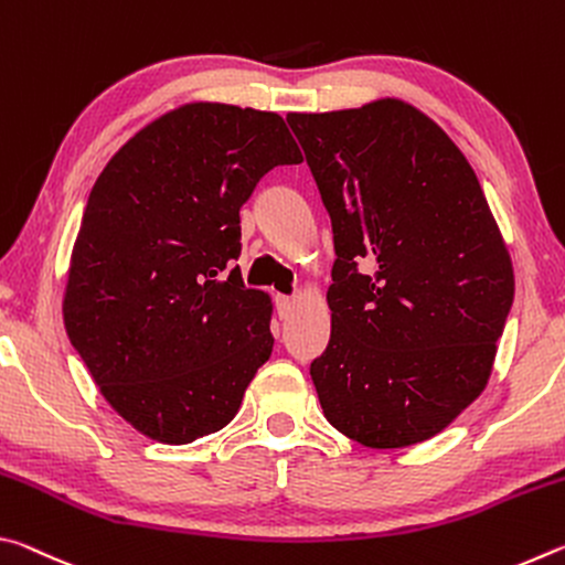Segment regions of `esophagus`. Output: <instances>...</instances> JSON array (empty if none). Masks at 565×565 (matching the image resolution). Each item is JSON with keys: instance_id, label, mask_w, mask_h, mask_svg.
<instances>
[{"instance_id": "1", "label": "esophagus", "mask_w": 565, "mask_h": 565, "mask_svg": "<svg viewBox=\"0 0 565 565\" xmlns=\"http://www.w3.org/2000/svg\"><path fill=\"white\" fill-rule=\"evenodd\" d=\"M291 309H294V299H291V296H284V294L276 296V311H279L281 319L289 317Z\"/></svg>"}]
</instances>
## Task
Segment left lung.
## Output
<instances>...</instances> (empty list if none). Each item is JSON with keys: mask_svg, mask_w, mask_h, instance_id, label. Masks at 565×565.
<instances>
[{"mask_svg": "<svg viewBox=\"0 0 565 565\" xmlns=\"http://www.w3.org/2000/svg\"><path fill=\"white\" fill-rule=\"evenodd\" d=\"M333 228L323 416L369 448L451 424L489 384L513 266L471 164L401 99L289 114ZM364 266L358 269V264Z\"/></svg>", "mask_w": 565, "mask_h": 565, "instance_id": "1", "label": "left lung"}]
</instances>
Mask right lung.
Listing matches in <instances>:
<instances>
[{
	"label": "right lung",
	"mask_w": 565,
	"mask_h": 565,
	"mask_svg": "<svg viewBox=\"0 0 565 565\" xmlns=\"http://www.w3.org/2000/svg\"><path fill=\"white\" fill-rule=\"evenodd\" d=\"M301 151L274 111L194 102L124 145L94 184L64 327L137 431L191 444L224 428L269 361V294L246 289L238 209Z\"/></svg>",
	"instance_id": "right-lung-1"
}]
</instances>
